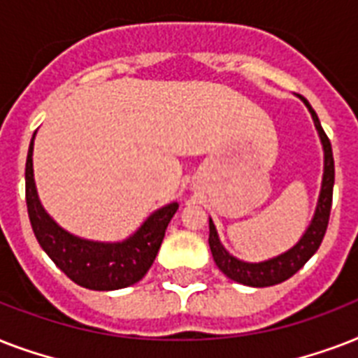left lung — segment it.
Here are the masks:
<instances>
[{
	"label": "left lung",
	"mask_w": 358,
	"mask_h": 358,
	"mask_svg": "<svg viewBox=\"0 0 358 358\" xmlns=\"http://www.w3.org/2000/svg\"><path fill=\"white\" fill-rule=\"evenodd\" d=\"M301 100L306 103V108L312 113V119H314V124H316L317 134L322 137L323 152H325V171H323L322 193H320L316 213H314V219H312L310 227L305 232V236L299 239V243L292 247L288 252H284V255L277 256V258H271V260L267 262H260V264H247V262H241L238 258H234V256H230L224 250L223 245H221V241H219L215 227H213L212 219H210V238H208V243H210V249H212L213 260H215L217 267L227 277L232 278V280H236L239 284H247V286H255V288H266V286H273V284H280L284 280H288L320 249L323 236L327 232L329 217H331V206H333L334 187L333 148H331V141H329L327 134L323 131L322 124H320L316 111L312 109V106L308 103L306 98L301 96Z\"/></svg>",
	"instance_id": "obj_1"
}]
</instances>
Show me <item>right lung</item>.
<instances>
[{
	"mask_svg": "<svg viewBox=\"0 0 358 358\" xmlns=\"http://www.w3.org/2000/svg\"><path fill=\"white\" fill-rule=\"evenodd\" d=\"M25 202L33 232L55 266L76 284L98 292L126 288L145 277L156 260L167 224L178 210V202L163 206L122 243L76 238L57 227L38 202L33 180V139L25 162Z\"/></svg>",
	"mask_w": 358,
	"mask_h": 358,
	"instance_id": "1",
	"label": "right lung"
}]
</instances>
